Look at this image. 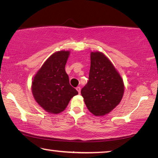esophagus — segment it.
Returning <instances> with one entry per match:
<instances>
[{
  "label": "esophagus",
  "instance_id": "obj_1",
  "mask_svg": "<svg viewBox=\"0 0 158 158\" xmlns=\"http://www.w3.org/2000/svg\"><path fill=\"white\" fill-rule=\"evenodd\" d=\"M76 89H77V91H78L79 94V93H80V91H81V88H80L79 86H78V87H77V88H76Z\"/></svg>",
  "mask_w": 158,
  "mask_h": 158
}]
</instances>
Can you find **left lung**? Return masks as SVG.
<instances>
[{
	"instance_id": "obj_1",
	"label": "left lung",
	"mask_w": 158,
	"mask_h": 158,
	"mask_svg": "<svg viewBox=\"0 0 158 158\" xmlns=\"http://www.w3.org/2000/svg\"><path fill=\"white\" fill-rule=\"evenodd\" d=\"M123 93V81L110 60L102 52L90 53L89 81L81 90L89 111L105 116L118 105Z\"/></svg>"
}]
</instances>
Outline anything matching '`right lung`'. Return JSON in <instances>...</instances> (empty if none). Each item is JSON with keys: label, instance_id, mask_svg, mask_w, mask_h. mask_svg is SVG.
Wrapping results in <instances>:
<instances>
[{"label": "right lung", "instance_id": "1", "mask_svg": "<svg viewBox=\"0 0 158 158\" xmlns=\"http://www.w3.org/2000/svg\"><path fill=\"white\" fill-rule=\"evenodd\" d=\"M69 55V51L53 53L33 77L31 86L33 97L48 113L57 114L62 112L71 98L78 94L69 84L65 69Z\"/></svg>", "mask_w": 158, "mask_h": 158}]
</instances>
